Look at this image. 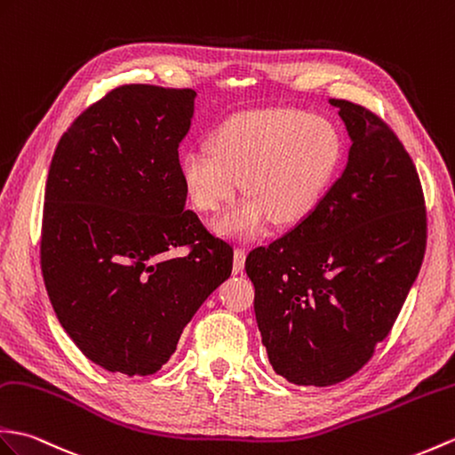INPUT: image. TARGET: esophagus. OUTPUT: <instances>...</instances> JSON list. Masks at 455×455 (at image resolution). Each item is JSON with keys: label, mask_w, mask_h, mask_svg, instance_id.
<instances>
[{"label": "esophagus", "mask_w": 455, "mask_h": 455, "mask_svg": "<svg viewBox=\"0 0 455 455\" xmlns=\"http://www.w3.org/2000/svg\"><path fill=\"white\" fill-rule=\"evenodd\" d=\"M244 263H246V250L236 248L235 250V266H232V271H235L238 275V273L244 271Z\"/></svg>", "instance_id": "esophagus-1"}]
</instances>
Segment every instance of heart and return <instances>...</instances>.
Wrapping results in <instances>:
<instances>
[{"mask_svg": "<svg viewBox=\"0 0 455 455\" xmlns=\"http://www.w3.org/2000/svg\"><path fill=\"white\" fill-rule=\"evenodd\" d=\"M341 135L318 114L263 108L230 116L180 158V176L197 209L217 211L240 189L250 196L215 223L235 240L259 236L267 223L294 225L320 204L341 161Z\"/></svg>", "mask_w": 455, "mask_h": 455, "instance_id": "obj_1", "label": "heart"}]
</instances>
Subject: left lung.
I'll return each instance as SVG.
<instances>
[{
  "mask_svg": "<svg viewBox=\"0 0 455 455\" xmlns=\"http://www.w3.org/2000/svg\"><path fill=\"white\" fill-rule=\"evenodd\" d=\"M330 102L351 140L341 176L287 235L246 258L273 371L318 387L368 363L392 330L427 246L425 197L403 145L371 110Z\"/></svg>",
  "mask_w": 455,
  "mask_h": 455,
  "instance_id": "8db88e82",
  "label": "left lung"
}]
</instances>
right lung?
<instances>
[{
  "label": "right lung",
  "mask_w": 455,
  "mask_h": 455,
  "mask_svg": "<svg viewBox=\"0 0 455 455\" xmlns=\"http://www.w3.org/2000/svg\"><path fill=\"white\" fill-rule=\"evenodd\" d=\"M196 91L124 84L61 135L48 171L40 263L81 353L108 372L149 376L211 292L232 248L211 236L180 176ZM189 245L184 259L170 250Z\"/></svg>",
  "instance_id": "right-lung-1"
}]
</instances>
